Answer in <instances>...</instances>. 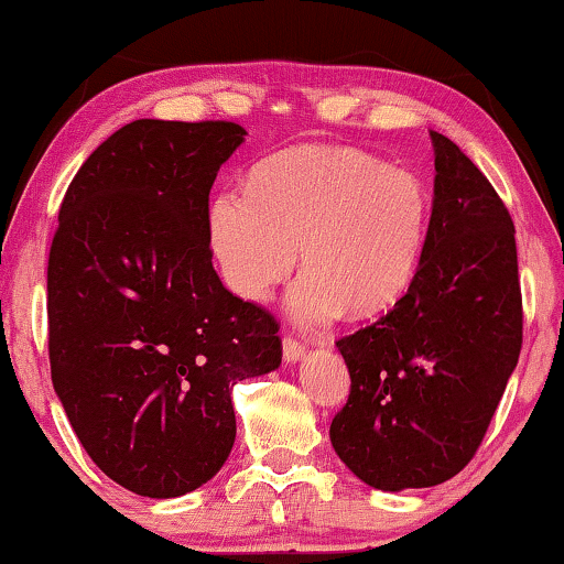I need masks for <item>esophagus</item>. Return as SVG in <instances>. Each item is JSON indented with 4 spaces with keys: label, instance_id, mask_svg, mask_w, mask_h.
<instances>
[{
    "label": "esophagus",
    "instance_id": "1",
    "mask_svg": "<svg viewBox=\"0 0 564 564\" xmlns=\"http://www.w3.org/2000/svg\"><path fill=\"white\" fill-rule=\"evenodd\" d=\"M304 355H306V344L296 339L293 334H285L283 336V359H285V362H299V359Z\"/></svg>",
    "mask_w": 564,
    "mask_h": 564
}]
</instances>
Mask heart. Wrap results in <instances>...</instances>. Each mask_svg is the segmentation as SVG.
<instances>
[{
  "instance_id": "b5f03b06",
  "label": "heart",
  "mask_w": 564,
  "mask_h": 564,
  "mask_svg": "<svg viewBox=\"0 0 564 564\" xmlns=\"http://www.w3.org/2000/svg\"><path fill=\"white\" fill-rule=\"evenodd\" d=\"M433 220V192L415 170L355 149H293L260 162L246 195L209 205V246L242 299H265L293 271L299 322L347 311L369 318L413 283Z\"/></svg>"
}]
</instances>
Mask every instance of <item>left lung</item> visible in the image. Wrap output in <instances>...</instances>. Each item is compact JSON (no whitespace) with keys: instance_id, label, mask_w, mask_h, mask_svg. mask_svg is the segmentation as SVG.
Wrapping results in <instances>:
<instances>
[{"instance_id":"1","label":"left lung","mask_w":564,"mask_h":564,"mask_svg":"<svg viewBox=\"0 0 564 564\" xmlns=\"http://www.w3.org/2000/svg\"><path fill=\"white\" fill-rule=\"evenodd\" d=\"M431 139L433 220L415 279L388 314L336 341L351 390L329 438L380 491L425 489L466 468L522 349L509 209L451 139Z\"/></svg>"}]
</instances>
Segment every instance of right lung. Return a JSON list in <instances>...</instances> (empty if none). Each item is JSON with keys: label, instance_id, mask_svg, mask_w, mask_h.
<instances>
[{"label": "right lung", "instance_id": "add662e5", "mask_svg": "<svg viewBox=\"0 0 564 564\" xmlns=\"http://www.w3.org/2000/svg\"><path fill=\"white\" fill-rule=\"evenodd\" d=\"M232 121L139 119L67 187L47 260L53 388L108 478L139 497L199 489L235 443L232 388L281 365L279 322L225 289L209 189Z\"/></svg>", "mask_w": 564, "mask_h": 564}]
</instances>
